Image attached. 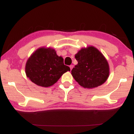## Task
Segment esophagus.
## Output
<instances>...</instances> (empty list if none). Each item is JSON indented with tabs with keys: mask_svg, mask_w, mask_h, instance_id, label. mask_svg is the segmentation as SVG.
Returning <instances> with one entry per match:
<instances>
[{
	"mask_svg": "<svg viewBox=\"0 0 134 134\" xmlns=\"http://www.w3.org/2000/svg\"><path fill=\"white\" fill-rule=\"evenodd\" d=\"M69 68H70V69L71 71V70H72V69L73 68V65H70V66H69Z\"/></svg>",
	"mask_w": 134,
	"mask_h": 134,
	"instance_id": "obj_1",
	"label": "esophagus"
}]
</instances>
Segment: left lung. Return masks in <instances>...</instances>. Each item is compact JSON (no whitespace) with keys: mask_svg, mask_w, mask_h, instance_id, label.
<instances>
[{"mask_svg":"<svg viewBox=\"0 0 134 134\" xmlns=\"http://www.w3.org/2000/svg\"><path fill=\"white\" fill-rule=\"evenodd\" d=\"M77 65L71 71L76 82L85 88L103 84L109 76L110 68L103 54L92 46L82 48L75 55Z\"/></svg>","mask_w":134,"mask_h":134,"instance_id":"1","label":"left lung"}]
</instances>
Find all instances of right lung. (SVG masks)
Listing matches in <instances>:
<instances>
[{"mask_svg":"<svg viewBox=\"0 0 134 134\" xmlns=\"http://www.w3.org/2000/svg\"><path fill=\"white\" fill-rule=\"evenodd\" d=\"M25 70L27 77L32 82L38 86L48 87L55 83L70 68L64 65L63 57L58 56L55 49L42 47L29 58Z\"/></svg>","mask_w":134,"mask_h":134,"instance_id":"1","label":"right lung"}]
</instances>
